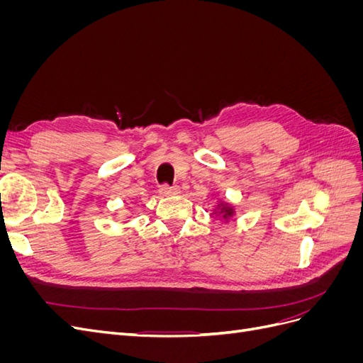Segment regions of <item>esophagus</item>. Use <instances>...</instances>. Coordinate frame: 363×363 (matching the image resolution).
Returning <instances> with one entry per match:
<instances>
[{
    "label": "esophagus",
    "mask_w": 363,
    "mask_h": 363,
    "mask_svg": "<svg viewBox=\"0 0 363 363\" xmlns=\"http://www.w3.org/2000/svg\"><path fill=\"white\" fill-rule=\"evenodd\" d=\"M179 192H180L179 186H168V184H163V186H160V189H159V194H160V195H163V196L175 195V194H179Z\"/></svg>",
    "instance_id": "1"
}]
</instances>
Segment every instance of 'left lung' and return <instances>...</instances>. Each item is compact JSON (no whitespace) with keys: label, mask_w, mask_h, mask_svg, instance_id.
Instances as JSON below:
<instances>
[{"label":"left lung","mask_w":363,"mask_h":363,"mask_svg":"<svg viewBox=\"0 0 363 363\" xmlns=\"http://www.w3.org/2000/svg\"><path fill=\"white\" fill-rule=\"evenodd\" d=\"M212 215H216L219 218H223V221L227 223V221H230V219L235 216V207H233V204L219 200L216 207L213 208V213Z\"/></svg>","instance_id":"left-lung-1"}]
</instances>
